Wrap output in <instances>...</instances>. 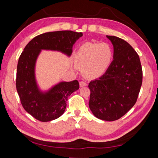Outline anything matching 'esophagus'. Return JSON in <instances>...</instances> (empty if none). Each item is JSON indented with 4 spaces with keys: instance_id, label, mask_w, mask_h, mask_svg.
I'll use <instances>...</instances> for the list:
<instances>
[{
    "instance_id": "1",
    "label": "esophagus",
    "mask_w": 158,
    "mask_h": 158,
    "mask_svg": "<svg viewBox=\"0 0 158 158\" xmlns=\"http://www.w3.org/2000/svg\"><path fill=\"white\" fill-rule=\"evenodd\" d=\"M79 84L81 87H84V86H85V85H87V83L84 81H81L79 82Z\"/></svg>"
}]
</instances>
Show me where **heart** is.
I'll return each instance as SVG.
<instances>
[{"label": "heart", "mask_w": 158, "mask_h": 158, "mask_svg": "<svg viewBox=\"0 0 158 158\" xmlns=\"http://www.w3.org/2000/svg\"><path fill=\"white\" fill-rule=\"evenodd\" d=\"M114 56L112 47L107 43L87 42L77 51L76 62L84 68V74L89 77H98L107 69Z\"/></svg>", "instance_id": "b5f03b06"}]
</instances>
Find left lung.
<instances>
[{
    "mask_svg": "<svg viewBox=\"0 0 158 158\" xmlns=\"http://www.w3.org/2000/svg\"><path fill=\"white\" fill-rule=\"evenodd\" d=\"M114 45V60L105 73L89 84V107L95 117L119 119L135 105L142 84L139 57L124 40L106 35Z\"/></svg>",
    "mask_w": 158,
    "mask_h": 158,
    "instance_id": "8db88e82",
    "label": "left lung"
}]
</instances>
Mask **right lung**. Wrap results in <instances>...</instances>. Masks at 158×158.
Masks as SVG:
<instances>
[{
	"instance_id": "add662e5",
	"label": "right lung",
	"mask_w": 158,
	"mask_h": 158,
	"mask_svg": "<svg viewBox=\"0 0 158 158\" xmlns=\"http://www.w3.org/2000/svg\"><path fill=\"white\" fill-rule=\"evenodd\" d=\"M82 33L72 31L47 32L35 37L25 47L19 58L16 87L23 109L42 122L51 121L62 115L66 102L72 93L79 89L77 80L60 82L49 91H40L35 78V65L42 49L55 50L70 56L75 42Z\"/></svg>"
}]
</instances>
